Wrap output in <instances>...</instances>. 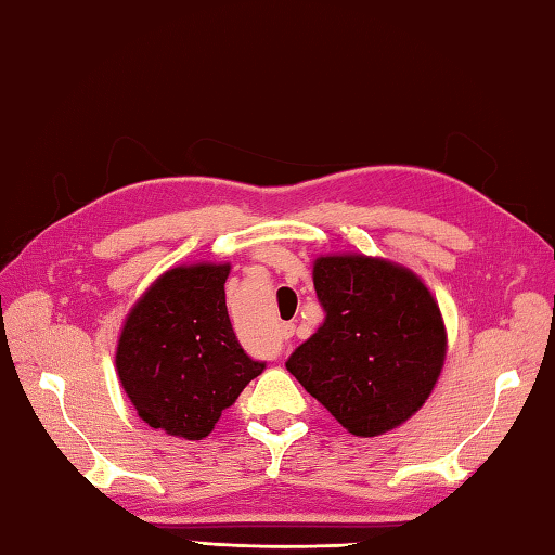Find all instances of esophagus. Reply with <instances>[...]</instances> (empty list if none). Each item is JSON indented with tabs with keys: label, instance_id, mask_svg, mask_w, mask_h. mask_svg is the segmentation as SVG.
Segmentation results:
<instances>
[{
	"label": "esophagus",
	"instance_id": "1",
	"mask_svg": "<svg viewBox=\"0 0 555 555\" xmlns=\"http://www.w3.org/2000/svg\"><path fill=\"white\" fill-rule=\"evenodd\" d=\"M293 334H295V326L293 324H283V326L278 328L280 341H289V338H293Z\"/></svg>",
	"mask_w": 555,
	"mask_h": 555
}]
</instances>
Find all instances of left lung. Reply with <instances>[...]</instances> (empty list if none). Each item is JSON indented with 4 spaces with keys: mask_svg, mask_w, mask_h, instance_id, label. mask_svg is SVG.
Segmentation results:
<instances>
[{
    "mask_svg": "<svg viewBox=\"0 0 555 555\" xmlns=\"http://www.w3.org/2000/svg\"><path fill=\"white\" fill-rule=\"evenodd\" d=\"M324 322L285 367L356 436L395 429L439 380L446 328L414 272L365 256L314 262Z\"/></svg>",
    "mask_w": 555,
    "mask_h": 555,
    "instance_id": "8db88e82",
    "label": "left lung"
}]
</instances>
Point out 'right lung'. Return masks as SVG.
<instances>
[{"label": "right lung", "mask_w": 555, "mask_h": 555, "mask_svg": "<svg viewBox=\"0 0 555 555\" xmlns=\"http://www.w3.org/2000/svg\"><path fill=\"white\" fill-rule=\"evenodd\" d=\"M229 266L172 268L131 309L116 371L141 420L199 441L221 412L266 371L233 332L223 283Z\"/></svg>", "instance_id": "add662e5"}]
</instances>
